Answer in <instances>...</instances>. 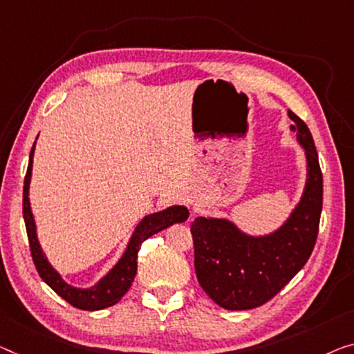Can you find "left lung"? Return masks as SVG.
I'll return each mask as SVG.
<instances>
[{
    "label": "left lung",
    "instance_id": "8db88e82",
    "mask_svg": "<svg viewBox=\"0 0 354 354\" xmlns=\"http://www.w3.org/2000/svg\"><path fill=\"white\" fill-rule=\"evenodd\" d=\"M297 141L307 156L302 198L277 232L251 236L227 219L197 218L191 224L194 266L203 291L225 310L261 307L307 263L323 209V173L307 124L289 111Z\"/></svg>",
    "mask_w": 354,
    "mask_h": 354
}]
</instances>
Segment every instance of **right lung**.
<instances>
[{
    "label": "right lung",
    "instance_id": "right-lung-1",
    "mask_svg": "<svg viewBox=\"0 0 354 354\" xmlns=\"http://www.w3.org/2000/svg\"><path fill=\"white\" fill-rule=\"evenodd\" d=\"M33 154H35V145L31 147L30 152V162L28 168H26V175L24 181V219H25V227L26 235H28V243L31 257H33L35 267L38 270L39 277L54 289V291L60 295L62 299H65L68 304H71L73 307L81 308V310H103L111 305L118 304L122 295L129 291V288L133 283L136 275V259H138V251L141 248V243L146 239H149L157 232L170 227V225L176 223H184L189 218V211L186 207H170L159 213L149 214L141 221L138 227L135 229L133 235L129 241V246L124 252V256L120 257V261L111 268L109 273L104 278L95 284V286L88 289H77L73 288L70 284L65 283L62 277L57 273L49 262L44 252L41 251V246L38 243V236H36V225L33 214H31L30 208V198H28V187H30V179H31V168H33Z\"/></svg>",
    "mask_w": 354,
    "mask_h": 354
}]
</instances>
